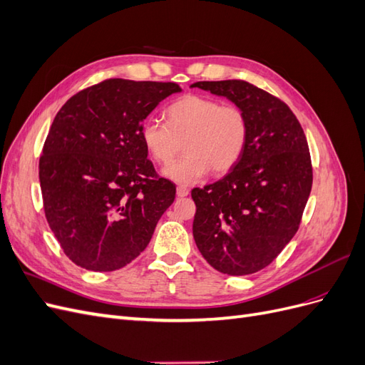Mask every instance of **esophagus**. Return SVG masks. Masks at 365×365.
<instances>
[{
    "mask_svg": "<svg viewBox=\"0 0 365 365\" xmlns=\"http://www.w3.org/2000/svg\"><path fill=\"white\" fill-rule=\"evenodd\" d=\"M189 193H190L189 187H185V185H178V187H176V195H178L180 197H184V196H187Z\"/></svg>",
    "mask_w": 365,
    "mask_h": 365,
    "instance_id": "obj_1",
    "label": "esophagus"
}]
</instances>
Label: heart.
Returning a JSON list of instances; mask_svg holds the SVG:
<instances>
[{"label": "heart", "mask_w": 365, "mask_h": 365, "mask_svg": "<svg viewBox=\"0 0 365 365\" xmlns=\"http://www.w3.org/2000/svg\"><path fill=\"white\" fill-rule=\"evenodd\" d=\"M164 117L165 123L148 118L141 128V140L149 155L161 165H169L184 145L185 155L165 170L176 182L195 184L210 169L216 175L227 173L244 155L250 120L237 105L187 94L165 106Z\"/></svg>", "instance_id": "b5f03b06"}]
</instances>
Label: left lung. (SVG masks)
Returning <instances> with one entry per match:
<instances>
[{
    "mask_svg": "<svg viewBox=\"0 0 365 365\" xmlns=\"http://www.w3.org/2000/svg\"><path fill=\"white\" fill-rule=\"evenodd\" d=\"M228 97L250 120L244 155L222 180L193 189V237L215 269L254 274L275 260L300 227L312 161L300 121L279 97L247 81L196 82Z\"/></svg>",
    "mask_w": 365,
    "mask_h": 365,
    "instance_id": "left-lung-1",
    "label": "left lung"
}]
</instances>
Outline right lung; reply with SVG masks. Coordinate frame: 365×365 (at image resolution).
Instances as JSON below:
<instances>
[{
	"instance_id": "add662e5",
	"label": "right lung",
	"mask_w": 365,
	"mask_h": 365,
	"mask_svg": "<svg viewBox=\"0 0 365 365\" xmlns=\"http://www.w3.org/2000/svg\"><path fill=\"white\" fill-rule=\"evenodd\" d=\"M176 82L105 79L59 109L39 157L43 213L77 267L117 271L145 251L175 200L141 140L157 105Z\"/></svg>"
}]
</instances>
